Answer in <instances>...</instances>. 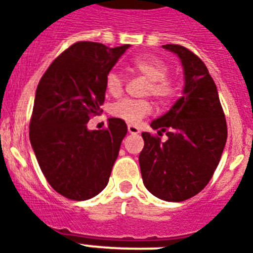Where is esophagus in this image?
Returning a JSON list of instances; mask_svg holds the SVG:
<instances>
[{
  "label": "esophagus",
  "instance_id": "34e87169",
  "mask_svg": "<svg viewBox=\"0 0 253 253\" xmlns=\"http://www.w3.org/2000/svg\"><path fill=\"white\" fill-rule=\"evenodd\" d=\"M127 131H128V132L132 135H136L140 132V130H139L136 126H134V125H128V126H127Z\"/></svg>",
  "mask_w": 253,
  "mask_h": 253
}]
</instances>
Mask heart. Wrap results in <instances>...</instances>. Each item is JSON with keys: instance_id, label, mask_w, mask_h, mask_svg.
<instances>
[{"instance_id": "1", "label": "heart", "mask_w": 253, "mask_h": 253, "mask_svg": "<svg viewBox=\"0 0 253 253\" xmlns=\"http://www.w3.org/2000/svg\"><path fill=\"white\" fill-rule=\"evenodd\" d=\"M130 68L148 80L147 93L154 95L159 102H166L174 93L172 81L167 79L168 67L164 61L154 55H138L131 59ZM105 89L110 95L117 97L123 90V79L117 71H110L105 77ZM151 105L147 101L122 99L113 106L111 113L117 118L128 123H138L150 114Z\"/></svg>"}]
</instances>
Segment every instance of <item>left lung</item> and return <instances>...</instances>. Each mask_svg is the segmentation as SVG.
Returning <instances> with one entry per match:
<instances>
[{
    "label": "left lung",
    "mask_w": 253,
    "mask_h": 253,
    "mask_svg": "<svg viewBox=\"0 0 253 253\" xmlns=\"http://www.w3.org/2000/svg\"><path fill=\"white\" fill-rule=\"evenodd\" d=\"M163 48L176 53L184 69V89L170 110L151 122L162 142L143 132L139 155L143 184L163 201L192 198L208 185L219 164L227 140V125L215 83L204 61L178 44Z\"/></svg>",
    "instance_id": "obj_1"
}]
</instances>
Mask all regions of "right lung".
Instances as JSON below:
<instances>
[{"label":"right lung","instance_id":"right-lung-1","mask_svg":"<svg viewBox=\"0 0 253 253\" xmlns=\"http://www.w3.org/2000/svg\"><path fill=\"white\" fill-rule=\"evenodd\" d=\"M128 47L75 43L39 81L30 142L48 184L69 200H90L109 182L126 123L109 118L106 130L94 131L87 122L105 101V77Z\"/></svg>","mask_w":253,"mask_h":253}]
</instances>
